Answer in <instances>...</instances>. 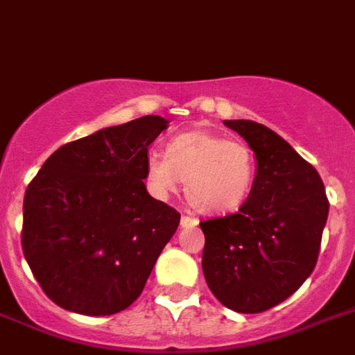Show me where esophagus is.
Here are the masks:
<instances>
[{"mask_svg":"<svg viewBox=\"0 0 355 355\" xmlns=\"http://www.w3.org/2000/svg\"><path fill=\"white\" fill-rule=\"evenodd\" d=\"M180 225L184 227V229H193V227H196V225H198V220H196L195 216L184 214V216H182Z\"/></svg>","mask_w":355,"mask_h":355,"instance_id":"obj_1","label":"esophagus"}]
</instances>
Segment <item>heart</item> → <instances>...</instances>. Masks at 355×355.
Wrapping results in <instances>:
<instances>
[{"instance_id": "obj_1", "label": "heart", "mask_w": 355, "mask_h": 355, "mask_svg": "<svg viewBox=\"0 0 355 355\" xmlns=\"http://www.w3.org/2000/svg\"><path fill=\"white\" fill-rule=\"evenodd\" d=\"M146 178L157 195H168L186 180L187 202L205 214L237 211L255 182V157L241 141L209 130L175 135L166 153L150 152Z\"/></svg>"}]
</instances>
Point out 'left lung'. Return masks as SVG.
<instances>
[{
  "label": "left lung",
  "instance_id": "1",
  "mask_svg": "<svg viewBox=\"0 0 355 355\" xmlns=\"http://www.w3.org/2000/svg\"><path fill=\"white\" fill-rule=\"evenodd\" d=\"M257 159L250 196L237 214L202 221L203 275L225 307L263 313L297 291L318 261L329 200L318 171L279 134L227 119Z\"/></svg>",
  "mask_w": 355,
  "mask_h": 355
}]
</instances>
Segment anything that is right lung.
<instances>
[{"label":"right lung","mask_w":355,"mask_h":355,"mask_svg":"<svg viewBox=\"0 0 355 355\" xmlns=\"http://www.w3.org/2000/svg\"><path fill=\"white\" fill-rule=\"evenodd\" d=\"M168 119L143 116L60 146L30 182L23 252L62 309L107 316L139 297L180 212L144 186L148 146Z\"/></svg>","instance_id":"add662e5"}]
</instances>
